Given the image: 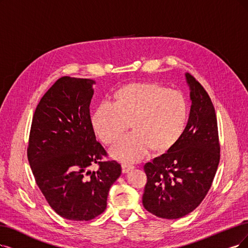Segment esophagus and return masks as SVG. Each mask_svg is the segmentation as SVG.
<instances>
[{
    "label": "esophagus",
    "instance_id": "obj_1",
    "mask_svg": "<svg viewBox=\"0 0 248 248\" xmlns=\"http://www.w3.org/2000/svg\"><path fill=\"white\" fill-rule=\"evenodd\" d=\"M122 168H123V172L125 173V172H129L130 170H134L135 167L132 166V164H127V163H123L122 164Z\"/></svg>",
    "mask_w": 248,
    "mask_h": 248
}]
</instances>
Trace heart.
<instances>
[{"instance_id":"heart-1","label":"heart","mask_w":248,"mask_h":248,"mask_svg":"<svg viewBox=\"0 0 248 248\" xmlns=\"http://www.w3.org/2000/svg\"><path fill=\"white\" fill-rule=\"evenodd\" d=\"M188 107L180 92L155 82H131L117 89L110 104H101L92 114L98 138L112 145L129 129L133 133L111 149L112 156L124 162L143 158L151 150H171L186 129Z\"/></svg>"}]
</instances>
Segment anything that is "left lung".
Here are the masks:
<instances>
[{
	"label": "left lung",
	"instance_id": "8db88e82",
	"mask_svg": "<svg viewBox=\"0 0 248 248\" xmlns=\"http://www.w3.org/2000/svg\"><path fill=\"white\" fill-rule=\"evenodd\" d=\"M192 101L184 134L171 150L145 163L143 205L152 215L176 219L190 214L212 187L219 162L217 122L207 92L186 73Z\"/></svg>",
	"mask_w": 248,
	"mask_h": 248
}]
</instances>
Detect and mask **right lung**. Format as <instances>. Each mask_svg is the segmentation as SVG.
Returning a JSON list of instances; mask_svg holds the SVG:
<instances>
[{
    "instance_id": "1",
    "label": "right lung",
    "mask_w": 248,
    "mask_h": 248,
    "mask_svg": "<svg viewBox=\"0 0 248 248\" xmlns=\"http://www.w3.org/2000/svg\"><path fill=\"white\" fill-rule=\"evenodd\" d=\"M94 79L62 77L46 92L32 117L27 158L49 205L70 221H90L106 209L110 187L122 173L96 140L90 104ZM96 163L97 172L88 168Z\"/></svg>"
}]
</instances>
